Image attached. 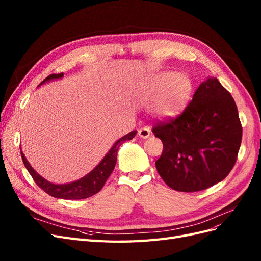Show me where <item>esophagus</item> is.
I'll return each mask as SVG.
<instances>
[{
    "label": "esophagus",
    "mask_w": 261,
    "mask_h": 261,
    "mask_svg": "<svg viewBox=\"0 0 261 261\" xmlns=\"http://www.w3.org/2000/svg\"><path fill=\"white\" fill-rule=\"evenodd\" d=\"M150 134H151V130L149 127H143L138 130V136L143 139H147L150 136Z\"/></svg>",
    "instance_id": "esophagus-1"
}]
</instances>
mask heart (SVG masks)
<instances>
[{
    "label": "heart",
    "mask_w": 261,
    "mask_h": 261,
    "mask_svg": "<svg viewBox=\"0 0 261 261\" xmlns=\"http://www.w3.org/2000/svg\"><path fill=\"white\" fill-rule=\"evenodd\" d=\"M192 84L184 74L163 73L141 91V98L153 100L151 112L162 118L176 116L186 106Z\"/></svg>",
    "instance_id": "1"
}]
</instances>
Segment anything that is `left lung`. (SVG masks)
<instances>
[{
    "mask_svg": "<svg viewBox=\"0 0 261 261\" xmlns=\"http://www.w3.org/2000/svg\"><path fill=\"white\" fill-rule=\"evenodd\" d=\"M242 124L231 93L217 78L201 83L178 116L152 128L163 144L155 168L178 192H199L223 180L238 160Z\"/></svg>",
    "mask_w": 261,
    "mask_h": 261,
    "instance_id": "1",
    "label": "left lung"
}]
</instances>
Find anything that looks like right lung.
<instances>
[{
    "mask_svg": "<svg viewBox=\"0 0 261 261\" xmlns=\"http://www.w3.org/2000/svg\"><path fill=\"white\" fill-rule=\"evenodd\" d=\"M62 77H63V73L52 74L46 77L40 85L49 81L59 80V78H62ZM136 133H137L136 130H133L129 134H127V135H125L122 138L118 139L112 146V148L109 150V152L106 154L103 159L101 160V162L90 173H88L86 176L80 178L78 180L72 181V183H68V184L60 185V184L50 183L49 180L44 179L33 169V167H31L29 162L27 161L25 155H23L22 151H20L21 159L23 164H25L26 169L28 170L29 174L36 181V184L40 187L43 192L54 197V198L70 199V200L88 198V197L93 196L94 194H97L101 191V188L103 187L107 179L109 178L110 175H111L112 171L115 168L118 148H120V146L123 143H125V141L130 140L135 137Z\"/></svg>",
    "mask_w": 261,
    "mask_h": 261,
    "instance_id": "add662e5",
    "label": "right lung"
}]
</instances>
